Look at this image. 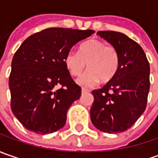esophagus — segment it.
Wrapping results in <instances>:
<instances>
[{
  "label": "esophagus",
  "mask_w": 158,
  "mask_h": 158,
  "mask_svg": "<svg viewBox=\"0 0 158 158\" xmlns=\"http://www.w3.org/2000/svg\"><path fill=\"white\" fill-rule=\"evenodd\" d=\"M89 90L87 89H85V88L82 89V93H87V92H89Z\"/></svg>",
  "instance_id": "obj_1"
}]
</instances>
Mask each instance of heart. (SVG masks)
<instances>
[{
  "instance_id": "b5f03b06",
  "label": "heart",
  "mask_w": 158,
  "mask_h": 158,
  "mask_svg": "<svg viewBox=\"0 0 158 158\" xmlns=\"http://www.w3.org/2000/svg\"><path fill=\"white\" fill-rule=\"evenodd\" d=\"M88 71L77 82L82 86H92L97 82L111 81L118 69L119 56L117 49L99 40H90L80 46L79 52L71 51L65 57V64L74 76H80L86 68Z\"/></svg>"
}]
</instances>
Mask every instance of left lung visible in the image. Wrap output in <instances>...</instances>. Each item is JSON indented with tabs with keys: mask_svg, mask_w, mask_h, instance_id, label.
Segmentation results:
<instances>
[{
	"mask_svg": "<svg viewBox=\"0 0 158 158\" xmlns=\"http://www.w3.org/2000/svg\"><path fill=\"white\" fill-rule=\"evenodd\" d=\"M97 34L117 49L119 63L112 80L92 91L90 119L104 133H121L130 128L146 109L149 63L141 46L127 35L112 31Z\"/></svg>",
	"mask_w": 158,
	"mask_h": 158,
	"instance_id": "left-lung-1",
	"label": "left lung"
}]
</instances>
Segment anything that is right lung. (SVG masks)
<instances>
[{"instance_id":"add662e5","label":"right lung","mask_w":158,"mask_h":158,"mask_svg":"<svg viewBox=\"0 0 158 158\" xmlns=\"http://www.w3.org/2000/svg\"><path fill=\"white\" fill-rule=\"evenodd\" d=\"M94 32L48 28L30 36L17 49L9 80L10 106L26 129L46 135L63 127L69 108L82 91L70 76L65 57Z\"/></svg>"}]
</instances>
